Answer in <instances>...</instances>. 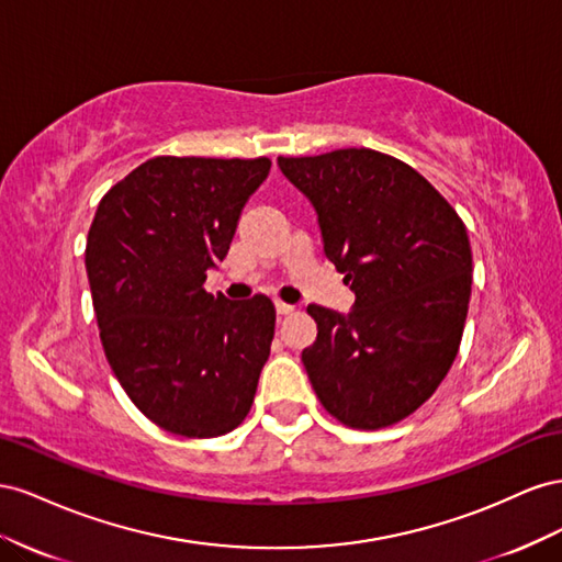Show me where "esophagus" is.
<instances>
[{
  "label": "esophagus",
  "mask_w": 562,
  "mask_h": 562,
  "mask_svg": "<svg viewBox=\"0 0 562 562\" xmlns=\"http://www.w3.org/2000/svg\"><path fill=\"white\" fill-rule=\"evenodd\" d=\"M276 311H278V315H290V313H294V306H290V303L278 301L276 303Z\"/></svg>",
  "instance_id": "34e87169"
}]
</instances>
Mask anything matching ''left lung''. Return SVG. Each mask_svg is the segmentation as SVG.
Wrapping results in <instances>:
<instances>
[{
	"label": "left lung",
	"mask_w": 562,
	"mask_h": 562,
	"mask_svg": "<svg viewBox=\"0 0 562 562\" xmlns=\"http://www.w3.org/2000/svg\"><path fill=\"white\" fill-rule=\"evenodd\" d=\"M278 167L311 202L325 256L356 294L346 315L308 306L317 339L301 360L313 391L350 428L403 422L457 358L473 280L467 226L391 155L346 148Z\"/></svg>",
	"instance_id": "obj_1"
}]
</instances>
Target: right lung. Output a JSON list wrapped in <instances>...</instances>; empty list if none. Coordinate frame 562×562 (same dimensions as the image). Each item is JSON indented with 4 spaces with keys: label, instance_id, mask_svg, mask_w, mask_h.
I'll use <instances>...</instances> for the list:
<instances>
[{
    "label": "right lung",
    "instance_id": "1",
    "mask_svg": "<svg viewBox=\"0 0 562 562\" xmlns=\"http://www.w3.org/2000/svg\"><path fill=\"white\" fill-rule=\"evenodd\" d=\"M268 171V157H153L95 210L85 263L105 358L173 436H226L251 409L276 306L206 294L204 280Z\"/></svg>",
    "mask_w": 562,
    "mask_h": 562
}]
</instances>
